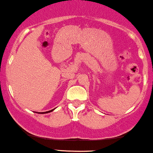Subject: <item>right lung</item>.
Masks as SVG:
<instances>
[{"instance_id":"obj_1","label":"right lung","mask_w":153,"mask_h":153,"mask_svg":"<svg viewBox=\"0 0 153 153\" xmlns=\"http://www.w3.org/2000/svg\"><path fill=\"white\" fill-rule=\"evenodd\" d=\"M54 109H55V108H54ZM54 109H53V110H51V111H46V112H42V113H37V114H48V113L52 112V111H53Z\"/></svg>"}]
</instances>
